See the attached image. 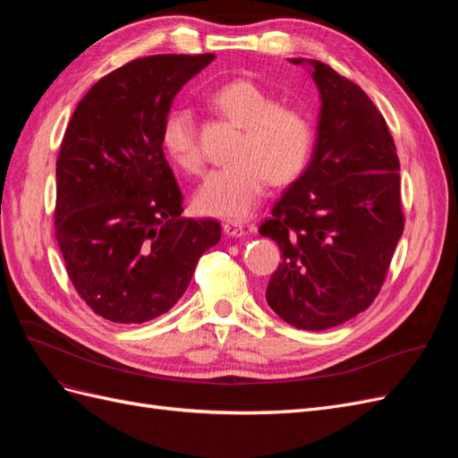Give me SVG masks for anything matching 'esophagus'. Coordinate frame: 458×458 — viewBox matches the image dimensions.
<instances>
[{
  "instance_id": "1",
  "label": "esophagus",
  "mask_w": 458,
  "mask_h": 458,
  "mask_svg": "<svg viewBox=\"0 0 458 458\" xmlns=\"http://www.w3.org/2000/svg\"><path fill=\"white\" fill-rule=\"evenodd\" d=\"M224 231L229 237H244V234H248L246 225L237 224V221H227V224H224Z\"/></svg>"
}]
</instances>
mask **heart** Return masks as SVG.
<instances>
[{"mask_svg":"<svg viewBox=\"0 0 458 458\" xmlns=\"http://www.w3.org/2000/svg\"><path fill=\"white\" fill-rule=\"evenodd\" d=\"M212 105L244 128L237 162L208 174L197 191L199 212L239 221L252 214L269 185L294 182L311 157L313 126L303 110L279 105L271 93L248 80H234L212 95ZM162 143L168 157L185 172L199 174L204 155L197 123L185 108L165 118Z\"/></svg>","mask_w":458,"mask_h":458,"instance_id":"1","label":"heart"}]
</instances>
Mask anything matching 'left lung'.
<instances>
[{"label":"left lung","mask_w":458,"mask_h":458,"mask_svg":"<svg viewBox=\"0 0 458 458\" xmlns=\"http://www.w3.org/2000/svg\"><path fill=\"white\" fill-rule=\"evenodd\" d=\"M290 63L311 66L321 113L310 165L259 225L283 252L266 300L288 325L327 330L365 311L384 284L405 225L399 158L361 88L321 61Z\"/></svg>","instance_id":"8db88e82"}]
</instances>
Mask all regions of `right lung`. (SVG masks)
Masks as SVG:
<instances>
[{
  "label": "right lung",
  "instance_id": "obj_1",
  "mask_svg": "<svg viewBox=\"0 0 458 458\" xmlns=\"http://www.w3.org/2000/svg\"><path fill=\"white\" fill-rule=\"evenodd\" d=\"M216 55H152L84 95L57 158L55 237L80 298L113 323H145L183 296L216 219L182 217L162 148L174 97Z\"/></svg>",
  "mask_w": 458,
  "mask_h": 458
}]
</instances>
